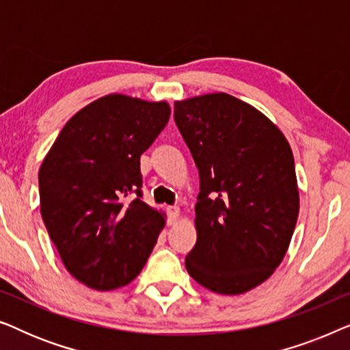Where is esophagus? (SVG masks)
<instances>
[{"label": "esophagus", "mask_w": 350, "mask_h": 350, "mask_svg": "<svg viewBox=\"0 0 350 350\" xmlns=\"http://www.w3.org/2000/svg\"><path fill=\"white\" fill-rule=\"evenodd\" d=\"M167 212H169V223L174 224L180 217V208L178 207H169V208H167Z\"/></svg>", "instance_id": "obj_1"}]
</instances>
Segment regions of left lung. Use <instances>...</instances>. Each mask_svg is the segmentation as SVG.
Returning <instances> with one entry per match:
<instances>
[{
    "label": "left lung",
    "instance_id": "left-lung-1",
    "mask_svg": "<svg viewBox=\"0 0 350 350\" xmlns=\"http://www.w3.org/2000/svg\"><path fill=\"white\" fill-rule=\"evenodd\" d=\"M174 118L200 180L186 269L215 293H245L288 250L299 212L293 152L265 114L229 94L176 102Z\"/></svg>",
    "mask_w": 350,
    "mask_h": 350
}]
</instances>
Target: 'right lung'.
<instances>
[{"mask_svg":"<svg viewBox=\"0 0 350 350\" xmlns=\"http://www.w3.org/2000/svg\"><path fill=\"white\" fill-rule=\"evenodd\" d=\"M169 118L165 102L105 95L65 124L42 161V221L66 271L89 288L127 285L156 245L165 219L142 199L140 156Z\"/></svg>","mask_w":350,"mask_h":350,"instance_id":"add662e5","label":"right lung"}]
</instances>
